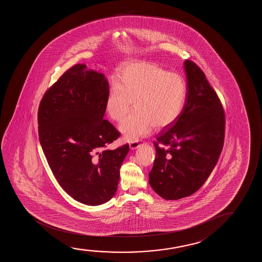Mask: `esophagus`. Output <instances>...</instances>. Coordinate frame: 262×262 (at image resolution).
Returning a JSON list of instances; mask_svg holds the SVG:
<instances>
[{
	"label": "esophagus",
	"instance_id": "1",
	"mask_svg": "<svg viewBox=\"0 0 262 262\" xmlns=\"http://www.w3.org/2000/svg\"><path fill=\"white\" fill-rule=\"evenodd\" d=\"M140 146V143L139 141H133L129 143V147L130 149H136L137 147H139Z\"/></svg>",
	"mask_w": 262,
	"mask_h": 262
}]
</instances>
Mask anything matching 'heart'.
Listing matches in <instances>:
<instances>
[{
  "label": "heart",
  "instance_id": "b5f03b06",
  "mask_svg": "<svg viewBox=\"0 0 262 262\" xmlns=\"http://www.w3.org/2000/svg\"><path fill=\"white\" fill-rule=\"evenodd\" d=\"M187 97L183 77L158 65L144 61L129 62L119 70L116 85L108 90L105 111L110 118L121 122L133 102L136 111L120 125L127 141H135L154 129L172 124L183 112Z\"/></svg>",
  "mask_w": 262,
  "mask_h": 262
}]
</instances>
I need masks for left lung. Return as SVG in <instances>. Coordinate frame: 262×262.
<instances>
[{
	"label": "left lung",
	"mask_w": 262,
	"mask_h": 262,
	"mask_svg": "<svg viewBox=\"0 0 262 262\" xmlns=\"http://www.w3.org/2000/svg\"><path fill=\"white\" fill-rule=\"evenodd\" d=\"M187 97L183 112L155 141L148 182L165 200L196 192L211 173L224 146L226 117L221 101L195 62L184 61Z\"/></svg>",
	"instance_id": "left-lung-1"
}]
</instances>
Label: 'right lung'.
<instances>
[{
  "label": "right lung",
  "instance_id": "right-lung-1",
  "mask_svg": "<svg viewBox=\"0 0 262 262\" xmlns=\"http://www.w3.org/2000/svg\"><path fill=\"white\" fill-rule=\"evenodd\" d=\"M109 83L85 64L69 69L47 90L38 108V134L60 186L75 201L104 204L115 196L129 144L105 149L120 133L104 120Z\"/></svg>",
  "mask_w": 262,
  "mask_h": 262
}]
</instances>
